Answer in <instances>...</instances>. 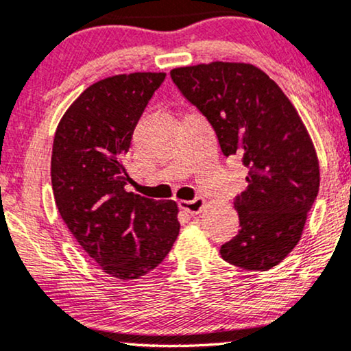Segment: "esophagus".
<instances>
[{
	"instance_id": "34e87169",
	"label": "esophagus",
	"mask_w": 351,
	"mask_h": 351,
	"mask_svg": "<svg viewBox=\"0 0 351 351\" xmlns=\"http://www.w3.org/2000/svg\"><path fill=\"white\" fill-rule=\"evenodd\" d=\"M204 205H205V200L202 197H195L193 200H180V207L193 215L202 212Z\"/></svg>"
}]
</instances>
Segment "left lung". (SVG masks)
<instances>
[{
    "mask_svg": "<svg viewBox=\"0 0 351 351\" xmlns=\"http://www.w3.org/2000/svg\"><path fill=\"white\" fill-rule=\"evenodd\" d=\"M170 75L212 125L224 156H237L249 170L247 189L234 199L241 230L219 254L239 268L271 269L298 244L319 191V165L305 125L281 88L255 65L212 62Z\"/></svg>",
    "mask_w": 351,
    "mask_h": 351,
    "instance_id": "obj_1",
    "label": "left lung"
}]
</instances>
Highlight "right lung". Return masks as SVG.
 Listing matches in <instances>:
<instances>
[{
    "label": "right lung",
    "mask_w": 351,
    "mask_h": 351,
    "mask_svg": "<svg viewBox=\"0 0 351 351\" xmlns=\"http://www.w3.org/2000/svg\"><path fill=\"white\" fill-rule=\"evenodd\" d=\"M165 73L115 75L69 107L54 134L51 183L58 210L83 250L117 279L163 261L180 234L178 207L127 193L123 157Z\"/></svg>",
    "instance_id": "add662e5"
}]
</instances>
